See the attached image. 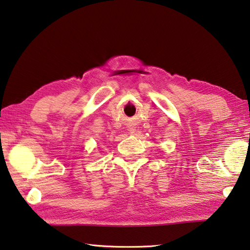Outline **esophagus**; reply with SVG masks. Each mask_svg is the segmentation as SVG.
I'll return each instance as SVG.
<instances>
[{"label":"esophagus","mask_w":250,"mask_h":250,"mask_svg":"<svg viewBox=\"0 0 250 250\" xmlns=\"http://www.w3.org/2000/svg\"><path fill=\"white\" fill-rule=\"evenodd\" d=\"M134 130H135L134 128H132V129H130V133H134Z\"/></svg>","instance_id":"34e87169"}]
</instances>
